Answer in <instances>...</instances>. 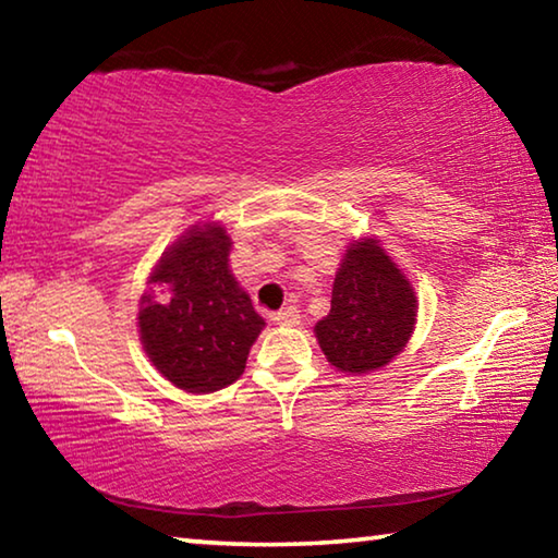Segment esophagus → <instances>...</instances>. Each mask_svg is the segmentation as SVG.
Segmentation results:
<instances>
[{"label":"esophagus","instance_id":"34e87169","mask_svg":"<svg viewBox=\"0 0 558 558\" xmlns=\"http://www.w3.org/2000/svg\"><path fill=\"white\" fill-rule=\"evenodd\" d=\"M272 323H276V325H282V327H295V325L300 323V313H298V307H295V305H288V307L278 310V313L272 315Z\"/></svg>","mask_w":558,"mask_h":558}]
</instances>
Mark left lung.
Listing matches in <instances>:
<instances>
[{
  "label": "left lung",
  "instance_id": "obj_1",
  "mask_svg": "<svg viewBox=\"0 0 558 558\" xmlns=\"http://www.w3.org/2000/svg\"><path fill=\"white\" fill-rule=\"evenodd\" d=\"M418 317L413 286L376 235L347 245L339 263L332 307L315 325L327 362L344 374L381 369L403 352Z\"/></svg>",
  "mask_w": 558,
  "mask_h": 558
}]
</instances>
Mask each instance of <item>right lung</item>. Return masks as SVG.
I'll return each mask as SVG.
<instances>
[{
  "mask_svg": "<svg viewBox=\"0 0 558 558\" xmlns=\"http://www.w3.org/2000/svg\"><path fill=\"white\" fill-rule=\"evenodd\" d=\"M231 235L196 223L169 245L140 298V342L155 369L186 393L233 384L266 327L229 266Z\"/></svg>",
  "mask_w": 558,
  "mask_h": 558,
  "instance_id": "1",
  "label": "right lung"
}]
</instances>
